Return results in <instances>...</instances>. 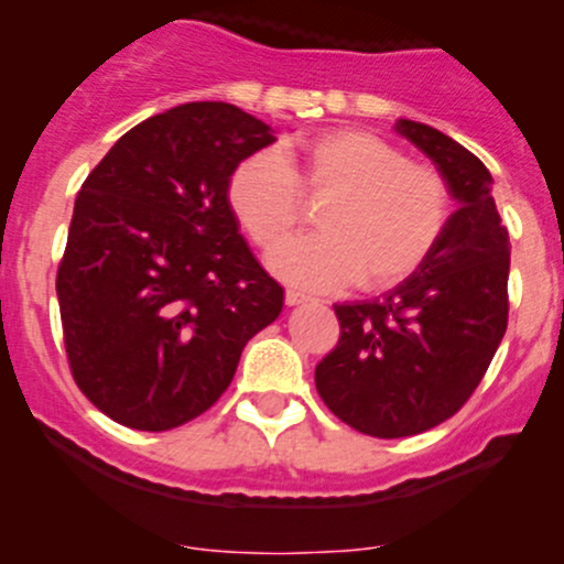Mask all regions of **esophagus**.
Here are the masks:
<instances>
[{
	"label": "esophagus",
	"mask_w": 564,
	"mask_h": 564,
	"mask_svg": "<svg viewBox=\"0 0 564 564\" xmlns=\"http://www.w3.org/2000/svg\"><path fill=\"white\" fill-rule=\"evenodd\" d=\"M308 294H303V292H297V289H286V305H303V303H308Z\"/></svg>",
	"instance_id": "obj_1"
}]
</instances>
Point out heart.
Masks as SVG:
<instances>
[{
	"label": "heart",
	"mask_w": 564,
	"mask_h": 564,
	"mask_svg": "<svg viewBox=\"0 0 564 564\" xmlns=\"http://www.w3.org/2000/svg\"><path fill=\"white\" fill-rule=\"evenodd\" d=\"M300 191L327 196L316 215L322 231L275 250L270 270L303 289L357 278L366 289L395 286L429 259L451 215V193L434 169L355 128L308 135L289 158L250 152L226 180L231 215L261 250L281 246L300 224Z\"/></svg>",
	"instance_id": "obj_1"
}]
</instances>
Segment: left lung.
<instances>
[{
	"instance_id": "1",
	"label": "left lung",
	"mask_w": 564,
	"mask_h": 564,
	"mask_svg": "<svg viewBox=\"0 0 564 564\" xmlns=\"http://www.w3.org/2000/svg\"><path fill=\"white\" fill-rule=\"evenodd\" d=\"M395 133L434 163L456 213L406 281L382 297L335 305L338 346L316 366L329 412L379 440L423 434L453 417L508 329L510 237L491 172L431 124L398 119Z\"/></svg>"
}]
</instances>
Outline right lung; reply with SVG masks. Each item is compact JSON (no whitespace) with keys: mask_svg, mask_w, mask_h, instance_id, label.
I'll use <instances>...</instances> for the list:
<instances>
[{"mask_svg":"<svg viewBox=\"0 0 564 564\" xmlns=\"http://www.w3.org/2000/svg\"><path fill=\"white\" fill-rule=\"evenodd\" d=\"M275 130L231 104H185L130 128L76 196L56 272L70 371L135 431L207 412L242 349L283 308L226 202L231 169Z\"/></svg>","mask_w":564,"mask_h":564,"instance_id":"1","label":"right lung"}]
</instances>
